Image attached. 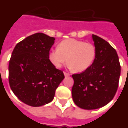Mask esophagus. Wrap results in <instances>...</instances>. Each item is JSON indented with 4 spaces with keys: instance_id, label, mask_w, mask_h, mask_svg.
<instances>
[{
    "instance_id": "esophagus-1",
    "label": "esophagus",
    "mask_w": 128,
    "mask_h": 128,
    "mask_svg": "<svg viewBox=\"0 0 128 128\" xmlns=\"http://www.w3.org/2000/svg\"><path fill=\"white\" fill-rule=\"evenodd\" d=\"M64 75H65V76H68L70 75V74L68 73V72H64Z\"/></svg>"
}]
</instances>
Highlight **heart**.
<instances>
[{"label": "heart", "mask_w": 128, "mask_h": 128, "mask_svg": "<svg viewBox=\"0 0 128 128\" xmlns=\"http://www.w3.org/2000/svg\"><path fill=\"white\" fill-rule=\"evenodd\" d=\"M96 55L95 46L91 42L69 38L62 40L58 48L52 50L50 60L55 66L60 68L68 60V66L75 71L86 70L93 63Z\"/></svg>", "instance_id": "1"}]
</instances>
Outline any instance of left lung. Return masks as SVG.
<instances>
[{
  "instance_id": "1",
  "label": "left lung",
  "mask_w": 128,
  "mask_h": 128,
  "mask_svg": "<svg viewBox=\"0 0 128 128\" xmlns=\"http://www.w3.org/2000/svg\"><path fill=\"white\" fill-rule=\"evenodd\" d=\"M96 55L93 64L81 73L72 75V96L78 107L99 108L114 98L119 86L121 66L114 48L102 38L92 35Z\"/></svg>"
}]
</instances>
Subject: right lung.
Returning a JSON list of instances; mask_svg holds the SVG:
<instances>
[{
  "mask_svg": "<svg viewBox=\"0 0 128 128\" xmlns=\"http://www.w3.org/2000/svg\"><path fill=\"white\" fill-rule=\"evenodd\" d=\"M55 38L43 33L30 35L18 42L8 64V83L22 102L40 106L52 102L63 71L50 60V51Z\"/></svg>",
  "mask_w": 128,
  "mask_h": 128,
  "instance_id": "obj_1",
  "label": "right lung"
}]
</instances>
